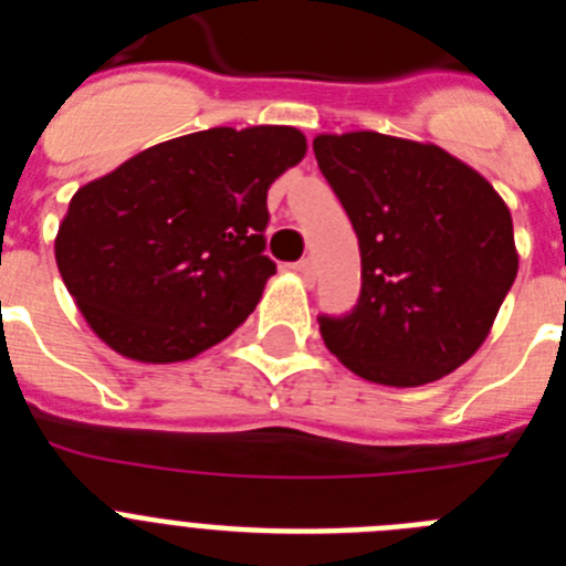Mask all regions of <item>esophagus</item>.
I'll use <instances>...</instances> for the list:
<instances>
[{
  "label": "esophagus",
  "instance_id": "esophagus-1",
  "mask_svg": "<svg viewBox=\"0 0 566 566\" xmlns=\"http://www.w3.org/2000/svg\"><path fill=\"white\" fill-rule=\"evenodd\" d=\"M294 272H297L303 280H308V283H312L314 272H317V269H314V260L306 258V260H300V263H294Z\"/></svg>",
  "mask_w": 566,
  "mask_h": 566
}]
</instances>
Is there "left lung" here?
<instances>
[{"instance_id": "obj_1", "label": "left lung", "mask_w": 566, "mask_h": 566, "mask_svg": "<svg viewBox=\"0 0 566 566\" xmlns=\"http://www.w3.org/2000/svg\"><path fill=\"white\" fill-rule=\"evenodd\" d=\"M352 218L357 306L319 317L328 352L368 382L417 388L479 352L518 272L502 195L437 144L359 133L314 138Z\"/></svg>"}]
</instances>
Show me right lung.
Returning a JSON list of instances; mask_svg holds the SVG:
<instances>
[{
    "label": "right lung",
    "mask_w": 566,
    "mask_h": 566,
    "mask_svg": "<svg viewBox=\"0 0 566 566\" xmlns=\"http://www.w3.org/2000/svg\"><path fill=\"white\" fill-rule=\"evenodd\" d=\"M303 155L294 127H212L84 184L59 223L56 263L90 328L155 365L227 339L274 274L269 187Z\"/></svg>",
    "instance_id": "right-lung-1"
}]
</instances>
